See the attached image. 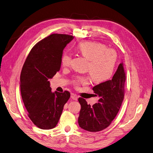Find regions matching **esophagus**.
<instances>
[{"mask_svg": "<svg viewBox=\"0 0 153 153\" xmlns=\"http://www.w3.org/2000/svg\"><path fill=\"white\" fill-rule=\"evenodd\" d=\"M71 97L72 100H77V97L76 95H75L74 93H71Z\"/></svg>", "mask_w": 153, "mask_h": 153, "instance_id": "obj_1", "label": "esophagus"}]
</instances>
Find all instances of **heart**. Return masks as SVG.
<instances>
[{"label": "heart", "mask_w": 153, "mask_h": 153, "mask_svg": "<svg viewBox=\"0 0 153 153\" xmlns=\"http://www.w3.org/2000/svg\"><path fill=\"white\" fill-rule=\"evenodd\" d=\"M76 50L83 57L88 60L87 71L93 82L100 83L112 76L116 62V53L112 49L106 48L102 43L93 41H85L78 44ZM71 55L64 53L61 57L62 65L68 67L71 63ZM87 77H78L75 81L76 85L88 83Z\"/></svg>", "instance_id": "obj_1"}]
</instances>
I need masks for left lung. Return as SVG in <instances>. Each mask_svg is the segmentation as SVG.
<instances>
[{"label":"left lung","instance_id":"left-lung-1","mask_svg":"<svg viewBox=\"0 0 153 153\" xmlns=\"http://www.w3.org/2000/svg\"><path fill=\"white\" fill-rule=\"evenodd\" d=\"M125 73L120 63L111 80L98 84L92 90L99 99L91 106L82 98H79L81 108L78 117L81 128L91 132L106 128L114 119L124 98Z\"/></svg>","mask_w":153,"mask_h":153}]
</instances>
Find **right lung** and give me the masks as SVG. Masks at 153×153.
Segmentation results:
<instances>
[{
    "label": "right lung",
    "instance_id": "obj_1",
    "mask_svg": "<svg viewBox=\"0 0 153 153\" xmlns=\"http://www.w3.org/2000/svg\"><path fill=\"white\" fill-rule=\"evenodd\" d=\"M74 37L54 33L37 42L29 53L20 75L22 100L33 124L41 129L55 128L70 93L52 92L50 79L61 67V57Z\"/></svg>",
    "mask_w": 153,
    "mask_h": 153
}]
</instances>
